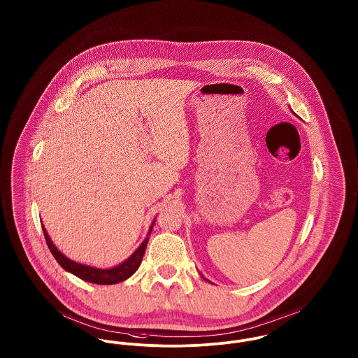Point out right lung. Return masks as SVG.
<instances>
[{
  "instance_id": "add662e5",
  "label": "right lung",
  "mask_w": 358,
  "mask_h": 358,
  "mask_svg": "<svg viewBox=\"0 0 358 358\" xmlns=\"http://www.w3.org/2000/svg\"><path fill=\"white\" fill-rule=\"evenodd\" d=\"M153 225H155V221L152 222V225L149 228V232H148L145 240L141 243V245L131 254V257H129L124 262L120 263V264L115 266V267H111V268H96V267H92V266L81 264V263L74 262L72 259L66 258L52 244L51 238L48 235V231H46V228L43 225H42V229H43V234H45L48 248H50L52 257L55 258V261L61 264V267H64L66 271L72 273L76 277H78V278H81L84 281L97 284V285H113V284H118V282L127 280L129 277H131L137 271V268L140 267V264L143 262L145 248H146V244L149 241V236H150V232L153 229Z\"/></svg>"
}]
</instances>
